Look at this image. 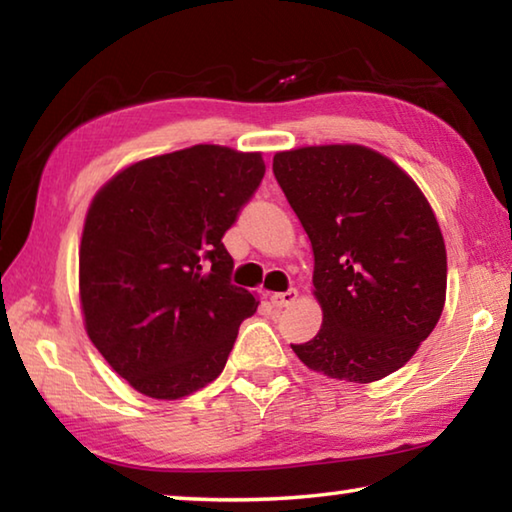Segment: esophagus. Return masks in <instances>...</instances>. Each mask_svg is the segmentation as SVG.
Listing matches in <instances>:
<instances>
[{"mask_svg":"<svg viewBox=\"0 0 512 512\" xmlns=\"http://www.w3.org/2000/svg\"><path fill=\"white\" fill-rule=\"evenodd\" d=\"M296 300H298V291L296 289H287V291H282V293H273V296H271L273 307H277V309L291 307Z\"/></svg>","mask_w":512,"mask_h":512,"instance_id":"34e87169","label":"esophagus"}]
</instances>
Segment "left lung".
<instances>
[{"instance_id":"obj_1","label":"left lung","mask_w":512,"mask_h":512,"mask_svg":"<svg viewBox=\"0 0 512 512\" xmlns=\"http://www.w3.org/2000/svg\"><path fill=\"white\" fill-rule=\"evenodd\" d=\"M273 173L314 250L323 325L291 345L307 368L368 384L409 361L445 307L447 253L420 187L359 144L275 153Z\"/></svg>"}]
</instances>
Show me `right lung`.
I'll use <instances>...</instances> for the list:
<instances>
[{"label":"right lung","mask_w":512,"mask_h":512,"mask_svg":"<svg viewBox=\"0 0 512 512\" xmlns=\"http://www.w3.org/2000/svg\"><path fill=\"white\" fill-rule=\"evenodd\" d=\"M264 171L262 153L198 144L135 162L94 196L79 253L85 329L142 395L180 400L210 384L257 311L230 282L221 239Z\"/></svg>","instance_id":"obj_1"}]
</instances>
